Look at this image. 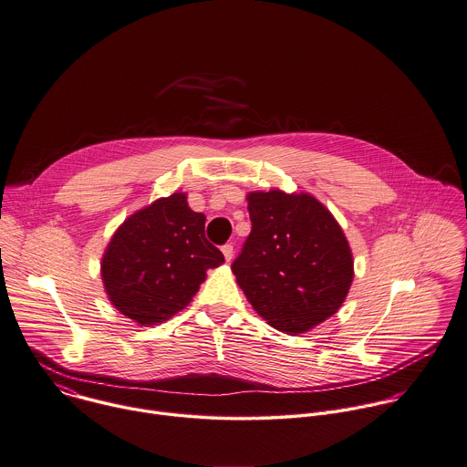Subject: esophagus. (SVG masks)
<instances>
[{
	"instance_id": "obj_1",
	"label": "esophagus",
	"mask_w": 467,
	"mask_h": 467,
	"mask_svg": "<svg viewBox=\"0 0 467 467\" xmlns=\"http://www.w3.org/2000/svg\"><path fill=\"white\" fill-rule=\"evenodd\" d=\"M222 253H223L225 260H227V262H231V260H233V254H234L233 244H225V245H222Z\"/></svg>"
}]
</instances>
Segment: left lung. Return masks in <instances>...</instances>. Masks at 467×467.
<instances>
[{"instance_id": "8db88e82", "label": "left lung", "mask_w": 467, "mask_h": 467, "mask_svg": "<svg viewBox=\"0 0 467 467\" xmlns=\"http://www.w3.org/2000/svg\"><path fill=\"white\" fill-rule=\"evenodd\" d=\"M251 233L233 273L254 311L275 329L306 333L335 315L353 282L349 244L309 194L251 192Z\"/></svg>"}]
</instances>
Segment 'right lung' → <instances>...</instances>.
<instances>
[{
  "label": "right lung",
  "instance_id": "add662e5",
  "mask_svg": "<svg viewBox=\"0 0 467 467\" xmlns=\"http://www.w3.org/2000/svg\"><path fill=\"white\" fill-rule=\"evenodd\" d=\"M223 254L205 238V216L185 194L156 200L123 222L112 236L101 278L112 306L141 326L182 311Z\"/></svg>",
  "mask_w": 467,
  "mask_h": 467
}]
</instances>
